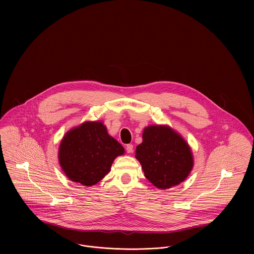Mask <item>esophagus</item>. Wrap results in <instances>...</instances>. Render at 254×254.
I'll return each mask as SVG.
<instances>
[{
	"label": "esophagus",
	"instance_id": "34e87169",
	"mask_svg": "<svg viewBox=\"0 0 254 254\" xmlns=\"http://www.w3.org/2000/svg\"><path fill=\"white\" fill-rule=\"evenodd\" d=\"M126 151H127L128 153H131V152L133 151V145L129 144V145H126Z\"/></svg>",
	"mask_w": 254,
	"mask_h": 254
}]
</instances>
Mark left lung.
Listing matches in <instances>:
<instances>
[{
	"label": "left lung",
	"instance_id": "8db88e82",
	"mask_svg": "<svg viewBox=\"0 0 254 254\" xmlns=\"http://www.w3.org/2000/svg\"><path fill=\"white\" fill-rule=\"evenodd\" d=\"M145 178L165 190L186 180L193 166L190 147L169 126L150 125L144 129L143 142L136 147Z\"/></svg>",
	"mask_w": 254,
	"mask_h": 254
}]
</instances>
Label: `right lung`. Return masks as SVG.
Masks as SVG:
<instances>
[{"mask_svg":"<svg viewBox=\"0 0 254 254\" xmlns=\"http://www.w3.org/2000/svg\"><path fill=\"white\" fill-rule=\"evenodd\" d=\"M124 147L109 136L100 121H87L69 130L63 138L59 161L67 178L90 187L101 181Z\"/></svg>","mask_w":254,"mask_h":254,"instance_id":"1","label":"right lung"}]
</instances>
